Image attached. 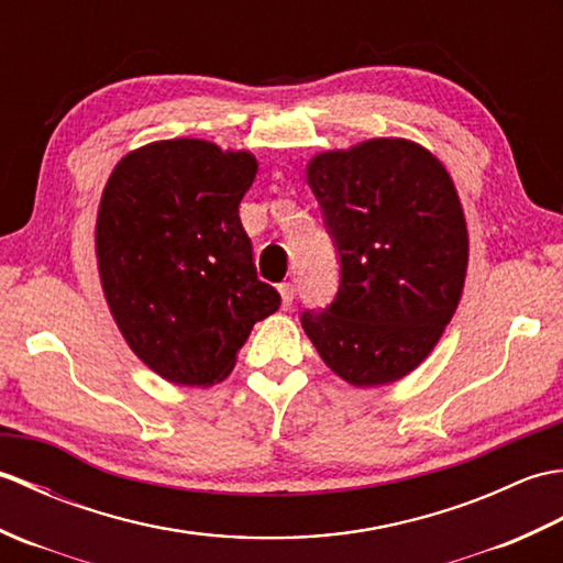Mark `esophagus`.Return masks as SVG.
<instances>
[{
	"label": "esophagus",
	"mask_w": 563,
	"mask_h": 563,
	"mask_svg": "<svg viewBox=\"0 0 563 563\" xmlns=\"http://www.w3.org/2000/svg\"><path fill=\"white\" fill-rule=\"evenodd\" d=\"M278 292H280L283 307H285V309L292 307V300H295V285H292V283H283L280 288H278Z\"/></svg>",
	"instance_id": "obj_1"
}]
</instances>
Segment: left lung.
Instances as JSON below:
<instances>
[{"label":"left lung","mask_w":563,"mask_h":563,"mask_svg":"<svg viewBox=\"0 0 563 563\" xmlns=\"http://www.w3.org/2000/svg\"><path fill=\"white\" fill-rule=\"evenodd\" d=\"M307 184L341 283L327 309L302 314V329L349 385H391L426 361L460 305L470 234L457 188L433 152L404 137L319 152Z\"/></svg>","instance_id":"left-lung-1"}]
</instances>
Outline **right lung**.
I'll return each instance as SVG.
<instances>
[{"instance_id": "obj_1", "label": "right lung", "mask_w": 563, "mask_h": 563, "mask_svg": "<svg viewBox=\"0 0 563 563\" xmlns=\"http://www.w3.org/2000/svg\"><path fill=\"white\" fill-rule=\"evenodd\" d=\"M258 162L208 140L150 142L115 164L97 214L103 297L152 373L186 387L230 377L256 321L280 307L261 283L239 202Z\"/></svg>"}]
</instances>
